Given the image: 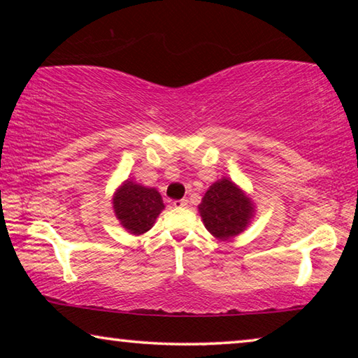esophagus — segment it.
<instances>
[{
  "mask_svg": "<svg viewBox=\"0 0 358 358\" xmlns=\"http://www.w3.org/2000/svg\"><path fill=\"white\" fill-rule=\"evenodd\" d=\"M187 201L186 199H181V201H173V207L175 208H181V207H186Z\"/></svg>",
  "mask_w": 358,
  "mask_h": 358,
  "instance_id": "obj_1",
  "label": "esophagus"
}]
</instances>
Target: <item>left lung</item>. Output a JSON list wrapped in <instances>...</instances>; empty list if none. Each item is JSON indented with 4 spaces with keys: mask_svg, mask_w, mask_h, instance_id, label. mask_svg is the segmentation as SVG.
<instances>
[{
    "mask_svg": "<svg viewBox=\"0 0 358 358\" xmlns=\"http://www.w3.org/2000/svg\"><path fill=\"white\" fill-rule=\"evenodd\" d=\"M254 211L251 197L226 177L208 187L199 205L205 227L217 240H229L243 232Z\"/></svg>",
    "mask_w": 358,
    "mask_h": 358,
    "instance_id": "left-lung-1",
    "label": "left lung"
}]
</instances>
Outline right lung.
<instances>
[{
	"label": "right lung",
	"mask_w": 358,
	"mask_h": 358,
	"mask_svg": "<svg viewBox=\"0 0 358 358\" xmlns=\"http://www.w3.org/2000/svg\"><path fill=\"white\" fill-rule=\"evenodd\" d=\"M115 216L132 235H142L153 227L156 217L164 210L161 194L155 187L126 180L112 199Z\"/></svg>",
	"instance_id": "obj_1"
}]
</instances>
